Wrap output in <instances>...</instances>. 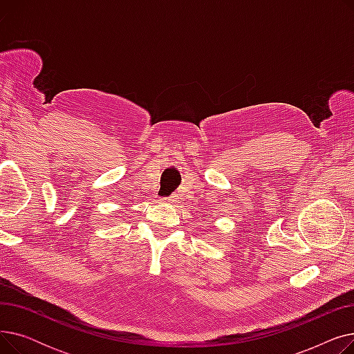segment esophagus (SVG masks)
<instances>
[{
  "label": "esophagus",
  "mask_w": 354,
  "mask_h": 354,
  "mask_svg": "<svg viewBox=\"0 0 354 354\" xmlns=\"http://www.w3.org/2000/svg\"><path fill=\"white\" fill-rule=\"evenodd\" d=\"M160 201L167 202V203H174V202H176V196H166V198H162Z\"/></svg>",
  "instance_id": "obj_1"
}]
</instances>
